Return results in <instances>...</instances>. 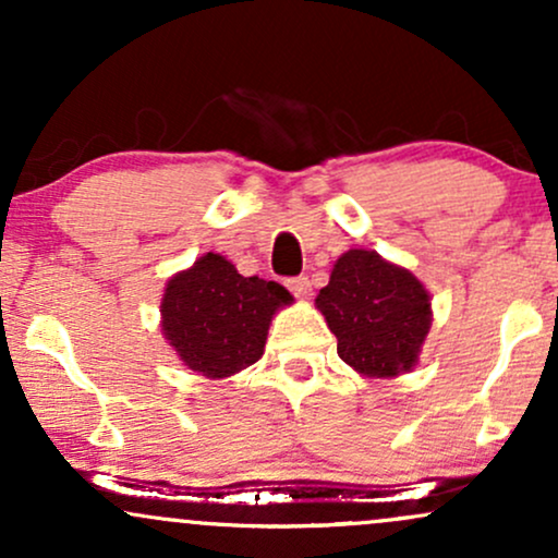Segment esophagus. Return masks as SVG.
I'll return each mask as SVG.
<instances>
[{
    "mask_svg": "<svg viewBox=\"0 0 558 558\" xmlns=\"http://www.w3.org/2000/svg\"><path fill=\"white\" fill-rule=\"evenodd\" d=\"M286 286H288V291H291L293 296H299V299H306L312 293V283H310V278H306V275H296V278H288Z\"/></svg>",
    "mask_w": 558,
    "mask_h": 558,
    "instance_id": "esophagus-1",
    "label": "esophagus"
}]
</instances>
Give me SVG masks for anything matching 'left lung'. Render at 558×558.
<instances>
[{
	"instance_id": "left-lung-1",
	"label": "left lung",
	"mask_w": 558,
	"mask_h": 558,
	"mask_svg": "<svg viewBox=\"0 0 558 558\" xmlns=\"http://www.w3.org/2000/svg\"><path fill=\"white\" fill-rule=\"evenodd\" d=\"M317 310L338 338V356L369 377L412 369L430 330V296L420 280L364 248L336 262Z\"/></svg>"
}]
</instances>
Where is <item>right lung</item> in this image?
I'll return each instance as SVG.
<instances>
[{"label":"right lung","mask_w":558,"mask_h":558,"mask_svg":"<svg viewBox=\"0 0 558 558\" xmlns=\"http://www.w3.org/2000/svg\"><path fill=\"white\" fill-rule=\"evenodd\" d=\"M288 301L280 283L243 278L209 252L165 288L162 330L194 373L228 377L265 354L270 319Z\"/></svg>","instance_id":"add662e5"}]
</instances>
